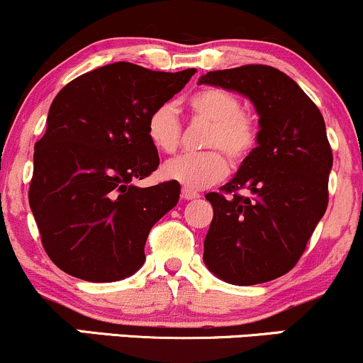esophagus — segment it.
<instances>
[{
  "mask_svg": "<svg viewBox=\"0 0 363 363\" xmlns=\"http://www.w3.org/2000/svg\"><path fill=\"white\" fill-rule=\"evenodd\" d=\"M182 198L187 199V201H189V199H198L199 193H196V191L189 189V187H182Z\"/></svg>",
  "mask_w": 363,
  "mask_h": 363,
  "instance_id": "1",
  "label": "esophagus"
}]
</instances>
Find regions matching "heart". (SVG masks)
Returning a JSON list of instances; mask_svg holds the SVG:
<instances>
[{
  "label": "heart",
  "mask_w": 363,
  "mask_h": 363,
  "mask_svg": "<svg viewBox=\"0 0 363 363\" xmlns=\"http://www.w3.org/2000/svg\"><path fill=\"white\" fill-rule=\"evenodd\" d=\"M193 121L210 123L206 129V152L184 153L165 162L164 176L189 189H203L222 181L228 172V162L242 164L259 140V124L234 91L220 86H205L194 91L187 101ZM148 140L157 150L174 153L181 147L182 123L172 104H162L152 111L147 121Z\"/></svg>",
  "instance_id": "heart-1"
}]
</instances>
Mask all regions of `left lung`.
Here are the masks:
<instances>
[{"label": "left lung", "instance_id": "1", "mask_svg": "<svg viewBox=\"0 0 363 363\" xmlns=\"http://www.w3.org/2000/svg\"><path fill=\"white\" fill-rule=\"evenodd\" d=\"M199 83L251 99L261 126L237 176L206 194L213 220L203 259L232 285L274 280L297 264L328 208L333 152L323 114L297 83L268 65L208 72Z\"/></svg>", "mask_w": 363, "mask_h": 363}]
</instances>
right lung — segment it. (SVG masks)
Listing matches in <instances>:
<instances>
[{
    "label": "right lung",
    "mask_w": 363,
    "mask_h": 363,
    "mask_svg": "<svg viewBox=\"0 0 363 363\" xmlns=\"http://www.w3.org/2000/svg\"><path fill=\"white\" fill-rule=\"evenodd\" d=\"M194 73L119 61L80 74L56 95L35 143L28 203L44 251L65 273L116 281L145 262L150 230L181 193L177 181L133 184L160 164L147 121Z\"/></svg>",
    "instance_id": "obj_1"
}]
</instances>
